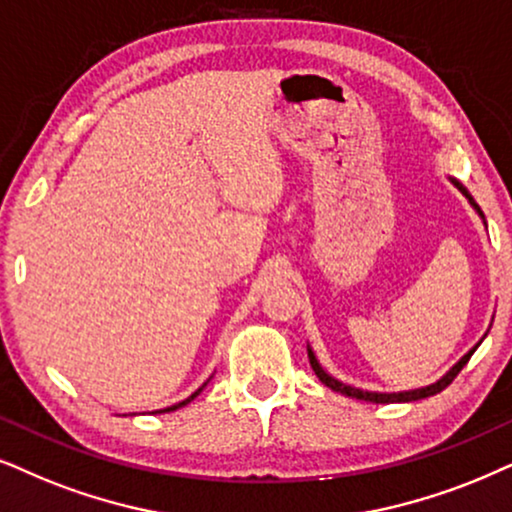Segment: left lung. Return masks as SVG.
<instances>
[{
  "label": "left lung",
  "instance_id": "obj_1",
  "mask_svg": "<svg viewBox=\"0 0 512 512\" xmlns=\"http://www.w3.org/2000/svg\"><path fill=\"white\" fill-rule=\"evenodd\" d=\"M456 184V189L463 193L465 198L470 200V205L472 208L477 210V215H480L482 219H484V215H482V210H480V205L475 203V200H472V196L468 193V189H465L463 184H458L456 179H451ZM480 347V342H477L475 347L470 349L468 354H465V357L458 361L456 366H451L449 368V373L446 375H442V378L437 380V383H432V385H428V387H418V390H409V392H368V390H359V387H352V385H345V383H340V380H335L331 373H326L321 368V364H319V359H316V354L312 352V347L307 345V354H309V364H312V368H314V373H316V378L321 380L323 385L326 387H331L333 392H340V394H345V397H352V399H361V401H373V404H394V401H418V399H425V397H432V394H437V392H442L444 387H449L451 383H454V378L458 373L463 371V366L468 364L470 361V357L472 354H475V349Z\"/></svg>",
  "mask_w": 512,
  "mask_h": 512
}]
</instances>
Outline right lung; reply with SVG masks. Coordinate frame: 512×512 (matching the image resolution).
Returning <instances> with one entry per match:
<instances>
[{
	"label": "right lung",
	"mask_w": 512,
	"mask_h": 512,
	"mask_svg": "<svg viewBox=\"0 0 512 512\" xmlns=\"http://www.w3.org/2000/svg\"><path fill=\"white\" fill-rule=\"evenodd\" d=\"M205 387V385H203ZM203 387H198V390L196 392H193L191 394V397L189 399H184V401H179V404H174V406H167V409H160V411H153V413H167V411H177V409H181V406H186V404H189V401H193V399H196L198 397V394L200 392H203Z\"/></svg>",
	"instance_id": "obj_1"
}]
</instances>
